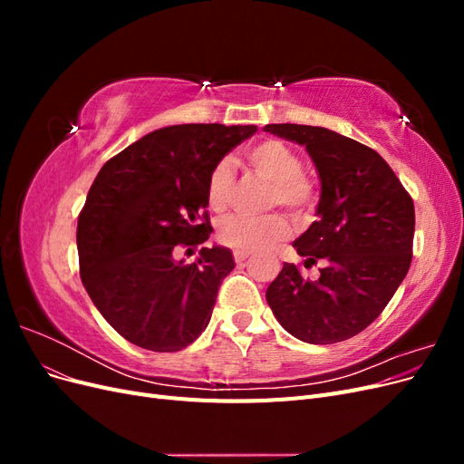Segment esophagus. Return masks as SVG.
<instances>
[{
    "label": "esophagus",
    "instance_id": "34e87169",
    "mask_svg": "<svg viewBox=\"0 0 464 464\" xmlns=\"http://www.w3.org/2000/svg\"><path fill=\"white\" fill-rule=\"evenodd\" d=\"M249 257H251V251H242V249H236L234 251V261L236 263H244Z\"/></svg>",
    "mask_w": 464,
    "mask_h": 464
}]
</instances>
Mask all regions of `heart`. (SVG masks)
<instances>
[{"label":"heart","mask_w":464,"mask_h":464,"mask_svg":"<svg viewBox=\"0 0 464 464\" xmlns=\"http://www.w3.org/2000/svg\"><path fill=\"white\" fill-rule=\"evenodd\" d=\"M244 159L257 176L273 181L271 207L283 205L298 220L310 217L317 205L319 193L315 181L304 174V160L300 154L278 139H263L251 145ZM236 172L228 160H218L210 168L207 178V199L210 208L224 210L234 199ZM292 228L285 215L269 217H242L234 215L218 222L217 240L232 249L259 251L286 240Z\"/></svg>","instance_id":"heart-1"}]
</instances>
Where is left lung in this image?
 Segmentation results:
<instances>
[{"mask_svg": "<svg viewBox=\"0 0 464 464\" xmlns=\"http://www.w3.org/2000/svg\"><path fill=\"white\" fill-rule=\"evenodd\" d=\"M265 131L310 152L321 179L319 218L296 242L305 266L321 261L310 280L294 263L266 288L275 317L310 344L350 339L373 323L409 273L414 203L379 154L325 128L271 123Z\"/></svg>", "mask_w": 464, "mask_h": 464, "instance_id": "1", "label": "left lung"}]
</instances>
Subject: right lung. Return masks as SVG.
<instances>
[{"label": "right lung", "mask_w": 464, "mask_h": 464, "mask_svg": "<svg viewBox=\"0 0 464 464\" xmlns=\"http://www.w3.org/2000/svg\"><path fill=\"white\" fill-rule=\"evenodd\" d=\"M256 125L184 123L139 139L94 178L77 222L79 273L96 310L125 341L178 353L208 325L232 269L208 240L207 178Z\"/></svg>", "instance_id": "add662e5"}]
</instances>
